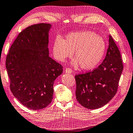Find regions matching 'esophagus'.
<instances>
[{
  "label": "esophagus",
  "mask_w": 133,
  "mask_h": 133,
  "mask_svg": "<svg viewBox=\"0 0 133 133\" xmlns=\"http://www.w3.org/2000/svg\"><path fill=\"white\" fill-rule=\"evenodd\" d=\"M65 72H66V73H72V70L71 69H69V68H67L65 70Z\"/></svg>",
  "instance_id": "34e87169"
}]
</instances>
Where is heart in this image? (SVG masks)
Returning <instances> with one entry per match:
<instances>
[{
	"label": "heart",
	"instance_id": "heart-1",
	"mask_svg": "<svg viewBox=\"0 0 133 133\" xmlns=\"http://www.w3.org/2000/svg\"><path fill=\"white\" fill-rule=\"evenodd\" d=\"M106 44L101 36L91 31L83 30L70 33L65 39L57 37L54 40L52 51L55 58L63 62L73 55L76 57L71 64L84 70L95 68L104 57Z\"/></svg>",
	"mask_w": 133,
	"mask_h": 133
}]
</instances>
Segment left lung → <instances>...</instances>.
Returning a JSON list of instances; mask_svg holds the SVG:
<instances>
[{
    "label": "left lung",
    "instance_id": "obj_1",
    "mask_svg": "<svg viewBox=\"0 0 133 133\" xmlns=\"http://www.w3.org/2000/svg\"><path fill=\"white\" fill-rule=\"evenodd\" d=\"M106 56L97 68L76 75V97L85 108L97 109L107 104L115 96L123 70L121 55L113 39L109 35Z\"/></svg>",
    "mask_w": 133,
    "mask_h": 133
}]
</instances>
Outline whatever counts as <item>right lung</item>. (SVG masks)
<instances>
[{"mask_svg":"<svg viewBox=\"0 0 133 133\" xmlns=\"http://www.w3.org/2000/svg\"><path fill=\"white\" fill-rule=\"evenodd\" d=\"M51 24H33L17 36L6 57V67L13 96L33 110L44 109L53 99V84L63 66L49 56Z\"/></svg>","mask_w":133,"mask_h":133,"instance_id":"obj_1","label":"right lung"}]
</instances>
